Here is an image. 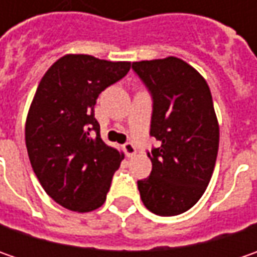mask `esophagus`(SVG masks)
<instances>
[{
    "mask_svg": "<svg viewBox=\"0 0 257 257\" xmlns=\"http://www.w3.org/2000/svg\"><path fill=\"white\" fill-rule=\"evenodd\" d=\"M124 152H125V154H127V157H133L137 150H136V146L128 142V143L124 144Z\"/></svg>",
    "mask_w": 257,
    "mask_h": 257,
    "instance_id": "obj_1",
    "label": "esophagus"
}]
</instances>
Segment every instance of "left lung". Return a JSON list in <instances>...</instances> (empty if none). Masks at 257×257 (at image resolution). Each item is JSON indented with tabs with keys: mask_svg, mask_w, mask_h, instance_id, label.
<instances>
[{
	"mask_svg": "<svg viewBox=\"0 0 257 257\" xmlns=\"http://www.w3.org/2000/svg\"><path fill=\"white\" fill-rule=\"evenodd\" d=\"M153 100L150 136L159 140L147 156L152 173L139 180L144 206L159 216L187 212L212 179L219 124L206 80L180 58L132 65Z\"/></svg>",
	"mask_w": 257,
	"mask_h": 257,
	"instance_id": "8db88e82",
	"label": "left lung"
}]
</instances>
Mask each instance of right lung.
<instances>
[{
	"label": "right lung",
	"mask_w": 257,
	"mask_h": 257,
	"mask_svg": "<svg viewBox=\"0 0 257 257\" xmlns=\"http://www.w3.org/2000/svg\"><path fill=\"white\" fill-rule=\"evenodd\" d=\"M130 63L84 54L57 60L41 78L25 123V146L47 194L73 212L98 209L123 154L100 137L94 105Z\"/></svg>",
	"instance_id": "add662e5"
}]
</instances>
